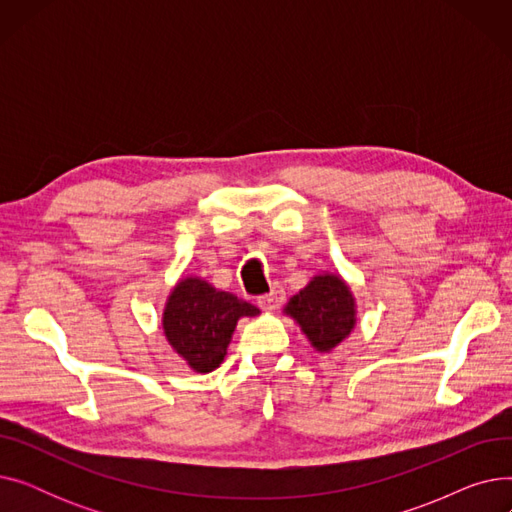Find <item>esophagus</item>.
Masks as SVG:
<instances>
[{
	"mask_svg": "<svg viewBox=\"0 0 512 512\" xmlns=\"http://www.w3.org/2000/svg\"><path fill=\"white\" fill-rule=\"evenodd\" d=\"M257 303L263 311H276L284 303V290L280 286H274L272 292L263 294V297L257 299Z\"/></svg>",
	"mask_w": 512,
	"mask_h": 512,
	"instance_id": "esophagus-1",
	"label": "esophagus"
}]
</instances>
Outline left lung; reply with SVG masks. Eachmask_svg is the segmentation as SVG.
Listing matches in <instances>:
<instances>
[{
	"label": "left lung",
	"instance_id": "left-lung-1",
	"mask_svg": "<svg viewBox=\"0 0 512 512\" xmlns=\"http://www.w3.org/2000/svg\"><path fill=\"white\" fill-rule=\"evenodd\" d=\"M284 313L319 353H330L357 326V303L338 274H317L286 303Z\"/></svg>",
	"mask_w": 512,
	"mask_h": 512
}]
</instances>
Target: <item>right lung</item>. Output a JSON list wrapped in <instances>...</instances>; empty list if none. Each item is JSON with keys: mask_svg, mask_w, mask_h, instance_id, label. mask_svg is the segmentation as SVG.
Segmentation results:
<instances>
[{"mask_svg": "<svg viewBox=\"0 0 512 512\" xmlns=\"http://www.w3.org/2000/svg\"><path fill=\"white\" fill-rule=\"evenodd\" d=\"M255 315V305L213 288L203 278L188 276L172 288L161 326L188 367L209 373L224 361L238 319Z\"/></svg>", "mask_w": 512, "mask_h": 512, "instance_id": "right-lung-1", "label": "right lung"}]
</instances>
